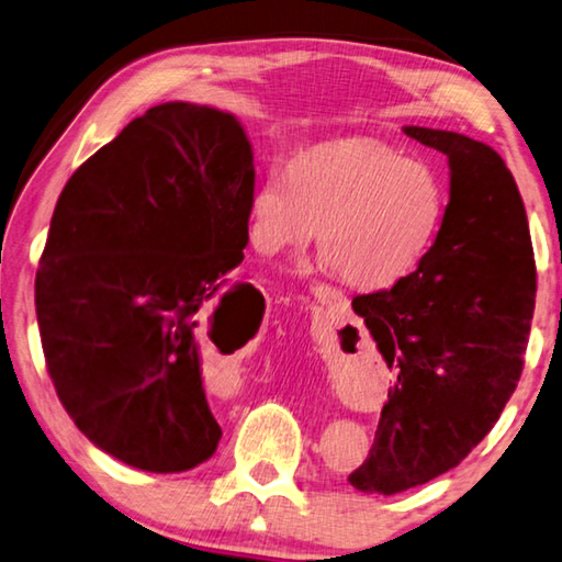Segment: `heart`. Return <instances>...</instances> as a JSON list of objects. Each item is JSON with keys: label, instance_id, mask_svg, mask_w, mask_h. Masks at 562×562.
I'll list each match as a JSON object with an SVG mask.
<instances>
[{"label": "heart", "instance_id": "1", "mask_svg": "<svg viewBox=\"0 0 562 562\" xmlns=\"http://www.w3.org/2000/svg\"><path fill=\"white\" fill-rule=\"evenodd\" d=\"M445 187L427 162L378 140L313 147L261 177L249 241L263 256L306 246L352 289H387L417 269L445 220Z\"/></svg>", "mask_w": 562, "mask_h": 562}]
</instances>
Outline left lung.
Returning a JSON list of instances; mask_svg holds the SVG:
<instances>
[{
	"instance_id": "obj_1",
	"label": "left lung",
	"mask_w": 562,
	"mask_h": 562,
	"mask_svg": "<svg viewBox=\"0 0 562 562\" xmlns=\"http://www.w3.org/2000/svg\"><path fill=\"white\" fill-rule=\"evenodd\" d=\"M402 131L447 155L449 204L415 271L352 299L397 378L348 481L385 496L454 469L488 435L524 372L536 308L526 206L501 155L461 133Z\"/></svg>"
}]
</instances>
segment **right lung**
Here are the masks:
<instances>
[{
    "instance_id": "1",
    "label": "right lung",
    "mask_w": 562,
    "mask_h": 562,
    "mask_svg": "<svg viewBox=\"0 0 562 562\" xmlns=\"http://www.w3.org/2000/svg\"><path fill=\"white\" fill-rule=\"evenodd\" d=\"M251 192L241 123L172 101L58 196L34 291L46 368L74 425L127 467L177 474L220 445L202 342L256 303L251 283L220 296L249 244Z\"/></svg>"
}]
</instances>
